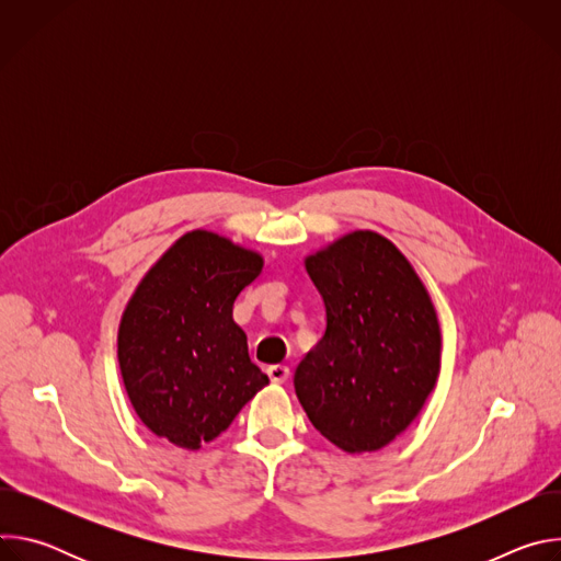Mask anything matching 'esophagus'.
Here are the masks:
<instances>
[{
    "mask_svg": "<svg viewBox=\"0 0 561 561\" xmlns=\"http://www.w3.org/2000/svg\"><path fill=\"white\" fill-rule=\"evenodd\" d=\"M266 373H268L271 381H275V383H284V381L288 379V375H290V368H288V366H282V364H273V366H268V368H266Z\"/></svg>",
    "mask_w": 561,
    "mask_h": 561,
    "instance_id": "1",
    "label": "esophagus"
}]
</instances>
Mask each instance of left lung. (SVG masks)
I'll return each mask as SVG.
<instances>
[{
  "label": "left lung",
  "instance_id": "1",
  "mask_svg": "<svg viewBox=\"0 0 561 561\" xmlns=\"http://www.w3.org/2000/svg\"><path fill=\"white\" fill-rule=\"evenodd\" d=\"M327 331L295 370L310 424L346 453L390 444L420 415L439 373V324L409 260L373 230L306 257Z\"/></svg>",
  "mask_w": 561,
  "mask_h": 561
}]
</instances>
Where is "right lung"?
Listing matches in <instances>:
<instances>
[{
  "instance_id": "obj_1",
  "label": "right lung",
  "mask_w": 561,
  "mask_h": 561,
  "mask_svg": "<svg viewBox=\"0 0 561 561\" xmlns=\"http://www.w3.org/2000/svg\"><path fill=\"white\" fill-rule=\"evenodd\" d=\"M262 266V255L193 230L139 282L122 314L117 359L135 413L157 437L197 450L268 383L232 322L237 295Z\"/></svg>"
}]
</instances>
